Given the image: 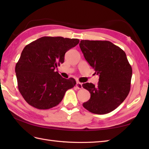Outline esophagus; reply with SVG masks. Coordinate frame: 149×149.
Segmentation results:
<instances>
[{
	"label": "esophagus",
	"mask_w": 149,
	"mask_h": 149,
	"mask_svg": "<svg viewBox=\"0 0 149 149\" xmlns=\"http://www.w3.org/2000/svg\"><path fill=\"white\" fill-rule=\"evenodd\" d=\"M76 87L78 89H81L83 88V86H82V83H81L80 82H77L76 83Z\"/></svg>",
	"instance_id": "34e87169"
}]
</instances>
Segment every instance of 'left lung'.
Listing matches in <instances>:
<instances>
[{"label": "left lung", "instance_id": "left-lung-1", "mask_svg": "<svg viewBox=\"0 0 149 149\" xmlns=\"http://www.w3.org/2000/svg\"><path fill=\"white\" fill-rule=\"evenodd\" d=\"M79 47L85 59L99 79L97 86L86 83L89 100L83 106L90 112L104 115L115 110L130 91L132 68L125 52L109 41L81 40Z\"/></svg>", "mask_w": 149, "mask_h": 149}]
</instances>
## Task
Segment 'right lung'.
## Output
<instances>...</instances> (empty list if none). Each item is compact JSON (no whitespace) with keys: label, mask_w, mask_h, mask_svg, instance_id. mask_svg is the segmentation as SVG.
Instances as JSON below:
<instances>
[{"label":"right lung","mask_w":149,"mask_h":149,"mask_svg":"<svg viewBox=\"0 0 149 149\" xmlns=\"http://www.w3.org/2000/svg\"><path fill=\"white\" fill-rule=\"evenodd\" d=\"M79 43L78 39L43 36L24 47L15 72L19 91L29 105L52 108L75 86L74 78H63L55 69L64 62L66 52Z\"/></svg>","instance_id":"obj_1"}]
</instances>
